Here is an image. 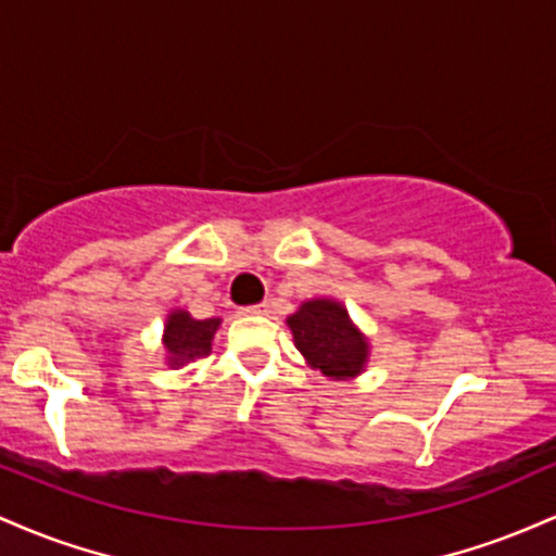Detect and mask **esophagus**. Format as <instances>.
Masks as SVG:
<instances>
[{
    "label": "esophagus",
    "mask_w": 556,
    "mask_h": 556,
    "mask_svg": "<svg viewBox=\"0 0 556 556\" xmlns=\"http://www.w3.org/2000/svg\"><path fill=\"white\" fill-rule=\"evenodd\" d=\"M247 315H267L270 312V304L267 302H260V304H249V307H244Z\"/></svg>",
    "instance_id": "obj_1"
}]
</instances>
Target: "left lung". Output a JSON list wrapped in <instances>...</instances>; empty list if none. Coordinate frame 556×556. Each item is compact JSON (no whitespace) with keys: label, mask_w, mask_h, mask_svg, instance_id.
Masks as SVG:
<instances>
[{"label":"left lung","mask_w":556,"mask_h":556,"mask_svg":"<svg viewBox=\"0 0 556 556\" xmlns=\"http://www.w3.org/2000/svg\"><path fill=\"white\" fill-rule=\"evenodd\" d=\"M294 344L323 376L344 380L357 376L367 359V341L352 326L346 309L330 299H312L289 317Z\"/></svg>","instance_id":"left-lung-1"}]
</instances>
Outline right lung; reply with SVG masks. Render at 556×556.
Masks as SVG:
<instances>
[{
  "instance_id": "right-lung-1",
  "label": "right lung",
  "mask_w": 556,
  "mask_h": 556,
  "mask_svg": "<svg viewBox=\"0 0 556 556\" xmlns=\"http://www.w3.org/2000/svg\"><path fill=\"white\" fill-rule=\"evenodd\" d=\"M217 326H220L217 317L194 320L189 312H173L165 326V349L170 354V365L207 357Z\"/></svg>"
}]
</instances>
